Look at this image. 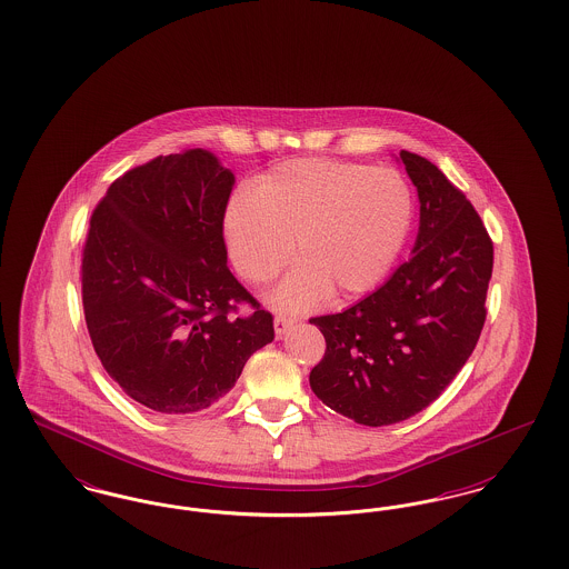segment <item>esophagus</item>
<instances>
[{"mask_svg":"<svg viewBox=\"0 0 569 569\" xmlns=\"http://www.w3.org/2000/svg\"><path fill=\"white\" fill-rule=\"evenodd\" d=\"M272 325H274V335H277V337H283V335L295 326V320H292V318H286V316H277Z\"/></svg>","mask_w":569,"mask_h":569,"instance_id":"esophagus-1","label":"esophagus"}]
</instances>
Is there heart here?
Masks as SVG:
<instances>
[{
	"instance_id": "heart-1",
	"label": "heart",
	"mask_w": 569,
	"mask_h": 569,
	"mask_svg": "<svg viewBox=\"0 0 569 569\" xmlns=\"http://www.w3.org/2000/svg\"><path fill=\"white\" fill-rule=\"evenodd\" d=\"M411 193L388 168L332 160H292L237 190L223 213L230 260L253 286L271 281L290 253L298 267L271 295L298 311L373 290L409 234ZM296 239L292 252L291 239Z\"/></svg>"
}]
</instances>
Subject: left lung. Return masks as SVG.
I'll use <instances>...</instances> for the list:
<instances>
[{
  "mask_svg": "<svg viewBox=\"0 0 569 569\" xmlns=\"http://www.w3.org/2000/svg\"><path fill=\"white\" fill-rule=\"evenodd\" d=\"M399 156L420 202L411 258L350 309L309 320L326 339L311 390L365 427L395 425L431 406L487 320L492 243L482 219L435 163Z\"/></svg>",
  "mask_w": 569,
  "mask_h": 569,
  "instance_id": "8db88e82",
  "label": "left lung"
}]
</instances>
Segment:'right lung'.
I'll return each mask as SVG.
<instances>
[{"mask_svg": "<svg viewBox=\"0 0 569 569\" xmlns=\"http://www.w3.org/2000/svg\"><path fill=\"white\" fill-rule=\"evenodd\" d=\"M234 174L207 149L128 170L96 207L82 249L93 350L149 411L183 416L228 395L272 316L228 269L223 213ZM257 311L232 319L236 302Z\"/></svg>", "mask_w": 569, "mask_h": 569, "instance_id": "1", "label": "right lung"}]
</instances>
